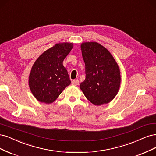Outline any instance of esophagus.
<instances>
[{
    "label": "esophagus",
    "instance_id": "obj_1",
    "mask_svg": "<svg viewBox=\"0 0 156 156\" xmlns=\"http://www.w3.org/2000/svg\"><path fill=\"white\" fill-rule=\"evenodd\" d=\"M72 84L74 85H78L79 84V80L78 79H75V80H73Z\"/></svg>",
    "mask_w": 156,
    "mask_h": 156
}]
</instances>
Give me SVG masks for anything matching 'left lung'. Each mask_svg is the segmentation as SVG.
Instances as JSON below:
<instances>
[{"instance_id":"8db88e82","label":"left lung","mask_w":156,"mask_h":156,"mask_svg":"<svg viewBox=\"0 0 156 156\" xmlns=\"http://www.w3.org/2000/svg\"><path fill=\"white\" fill-rule=\"evenodd\" d=\"M85 79L80 87L92 104H108L116 96L120 84V69L108 50L97 42L81 44Z\"/></svg>"}]
</instances>
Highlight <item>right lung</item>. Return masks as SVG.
I'll return each mask as SVG.
<instances>
[{"label":"right lung","mask_w":156,"mask_h":156,"mask_svg":"<svg viewBox=\"0 0 156 156\" xmlns=\"http://www.w3.org/2000/svg\"><path fill=\"white\" fill-rule=\"evenodd\" d=\"M71 43H58L44 51L35 62L29 75L31 92L38 101L51 104L71 83L63 62L73 48Z\"/></svg>","instance_id":"obj_1"}]
</instances>
